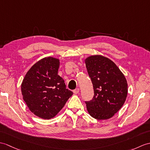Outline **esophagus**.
<instances>
[{"instance_id": "34e87169", "label": "esophagus", "mask_w": 150, "mask_h": 150, "mask_svg": "<svg viewBox=\"0 0 150 150\" xmlns=\"http://www.w3.org/2000/svg\"><path fill=\"white\" fill-rule=\"evenodd\" d=\"M74 94H78L79 93V88H76L74 90Z\"/></svg>"}]
</instances>
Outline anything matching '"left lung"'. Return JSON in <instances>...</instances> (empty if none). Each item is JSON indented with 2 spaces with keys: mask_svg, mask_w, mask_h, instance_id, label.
<instances>
[{
  "mask_svg": "<svg viewBox=\"0 0 150 150\" xmlns=\"http://www.w3.org/2000/svg\"><path fill=\"white\" fill-rule=\"evenodd\" d=\"M93 86L94 96L85 101L89 114L96 120H107L119 110L126 100L128 85L124 75L109 59L92 55L85 60Z\"/></svg>",
  "mask_w": 150,
  "mask_h": 150,
  "instance_id": "left-lung-1",
  "label": "left lung"
}]
</instances>
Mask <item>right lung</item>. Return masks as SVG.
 Returning a JSON list of instances; mask_svg holds the SVG:
<instances>
[{
	"label": "right lung",
	"mask_w": 150,
	"mask_h": 150,
	"mask_svg": "<svg viewBox=\"0 0 150 150\" xmlns=\"http://www.w3.org/2000/svg\"><path fill=\"white\" fill-rule=\"evenodd\" d=\"M59 60L45 57L27 71L21 86L23 100L36 116L45 120L55 117L73 92L58 75Z\"/></svg>",
	"instance_id": "1"
}]
</instances>
